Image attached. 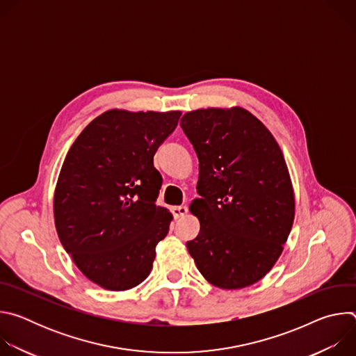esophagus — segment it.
Returning a JSON list of instances; mask_svg holds the SVG:
<instances>
[{"instance_id": "obj_1", "label": "esophagus", "mask_w": 356, "mask_h": 356, "mask_svg": "<svg viewBox=\"0 0 356 356\" xmlns=\"http://www.w3.org/2000/svg\"><path fill=\"white\" fill-rule=\"evenodd\" d=\"M172 214H173L175 220H179V218H181V217H184L187 214V207L186 206L172 207Z\"/></svg>"}]
</instances>
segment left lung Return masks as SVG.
<instances>
[{
    "instance_id": "left-lung-1",
    "label": "left lung",
    "mask_w": 356,
    "mask_h": 356,
    "mask_svg": "<svg viewBox=\"0 0 356 356\" xmlns=\"http://www.w3.org/2000/svg\"><path fill=\"white\" fill-rule=\"evenodd\" d=\"M180 125L198 158L190 211L200 221L187 249L209 283L224 290L265 277L283 252L296 211L282 149L248 110L198 108Z\"/></svg>"
}]
</instances>
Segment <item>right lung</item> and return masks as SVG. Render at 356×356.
<instances>
[{"label": "right lung", "mask_w": 356, "mask_h": 356, "mask_svg": "<svg viewBox=\"0 0 356 356\" xmlns=\"http://www.w3.org/2000/svg\"><path fill=\"white\" fill-rule=\"evenodd\" d=\"M181 111L108 110L77 136L54 197L59 239L79 270L106 290L142 283L172 213L155 204L162 186L154 156Z\"/></svg>", "instance_id": "1"}]
</instances>
